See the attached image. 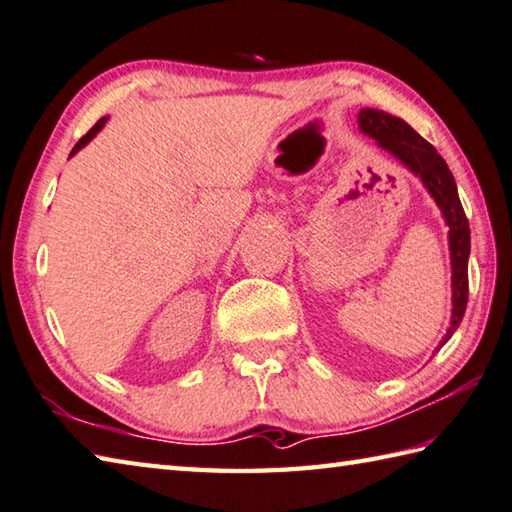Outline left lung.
<instances>
[{
	"label": "left lung",
	"mask_w": 512,
	"mask_h": 512,
	"mask_svg": "<svg viewBox=\"0 0 512 512\" xmlns=\"http://www.w3.org/2000/svg\"><path fill=\"white\" fill-rule=\"evenodd\" d=\"M359 130L375 139L379 148L393 155L410 173L422 179L428 195L442 210L448 226V250H450V288H453V310H450V326L439 342L442 348L459 328L466 313L468 302V255H470V228L468 219L459 202L455 177L450 173L444 157L437 153L433 144L419 137L404 119L393 117L377 108H362L357 115ZM437 348V350H439Z\"/></svg>",
	"instance_id": "left-lung-1"
}]
</instances>
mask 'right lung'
I'll use <instances>...</instances> for the list:
<instances>
[{
	"instance_id": "add662e5",
	"label": "right lung",
	"mask_w": 512,
	"mask_h": 512,
	"mask_svg": "<svg viewBox=\"0 0 512 512\" xmlns=\"http://www.w3.org/2000/svg\"><path fill=\"white\" fill-rule=\"evenodd\" d=\"M106 122H108V117H102V119H99V122H97V124H95L93 128H90V130H88V133H86V135H84L82 139H79V142L75 144V148H73V150H70V157H73L75 153H79V150H82V148H84V146H86V144L90 142V139H93V137H95V135L99 133V130H102V128L106 126Z\"/></svg>"
}]
</instances>
